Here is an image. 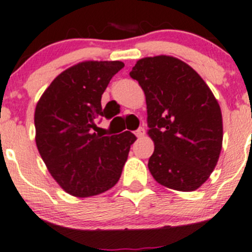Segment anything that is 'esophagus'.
<instances>
[{
	"label": "esophagus",
	"instance_id": "obj_1",
	"mask_svg": "<svg viewBox=\"0 0 252 252\" xmlns=\"http://www.w3.org/2000/svg\"><path fill=\"white\" fill-rule=\"evenodd\" d=\"M134 134H135V135H137L138 138H142L143 135H144V134H145V129L143 128V126H140V128H138L137 130H135V133H134Z\"/></svg>",
	"mask_w": 252,
	"mask_h": 252
}]
</instances>
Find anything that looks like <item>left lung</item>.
<instances>
[{
  "label": "left lung",
  "instance_id": "8db88e82",
  "mask_svg": "<svg viewBox=\"0 0 252 252\" xmlns=\"http://www.w3.org/2000/svg\"><path fill=\"white\" fill-rule=\"evenodd\" d=\"M129 76L145 93L154 153L148 168L159 184L192 191L208 180L222 145V118L210 88L178 58L139 60Z\"/></svg>",
  "mask_w": 252,
  "mask_h": 252
}]
</instances>
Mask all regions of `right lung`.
Wrapping results in <instances>:
<instances>
[{
	"mask_svg": "<svg viewBox=\"0 0 252 252\" xmlns=\"http://www.w3.org/2000/svg\"><path fill=\"white\" fill-rule=\"evenodd\" d=\"M119 61H88L68 68L49 84L34 112L36 144L51 175L64 191L87 197L118 183L135 135L95 133L98 119H110L102 94Z\"/></svg>",
	"mask_w": 252,
	"mask_h": 252,
	"instance_id": "1",
	"label": "right lung"
}]
</instances>
